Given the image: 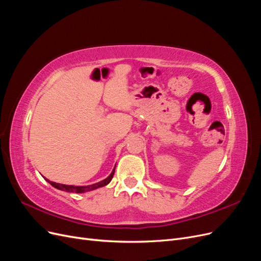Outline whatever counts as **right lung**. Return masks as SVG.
<instances>
[{
  "label": "right lung",
  "mask_w": 261,
  "mask_h": 261,
  "mask_svg": "<svg viewBox=\"0 0 261 261\" xmlns=\"http://www.w3.org/2000/svg\"><path fill=\"white\" fill-rule=\"evenodd\" d=\"M116 165V164H115ZM114 171H115V167L112 170L111 174H110L107 178H105L103 180H100L98 183H94L91 185H85V186H76V185H66V184H60V183H55V181H51L49 179H46L44 177V179L50 183L54 188L60 189V191L63 192H67V193H77V194H82V193H86V192H91L94 191V189L100 188V187H103L107 186L110 181L112 180L113 175H114Z\"/></svg>",
  "instance_id": "right-lung-1"
}]
</instances>
